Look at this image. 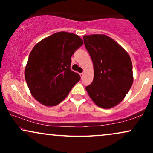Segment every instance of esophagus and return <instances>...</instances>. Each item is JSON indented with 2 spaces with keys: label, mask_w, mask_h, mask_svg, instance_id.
Segmentation results:
<instances>
[{
  "label": "esophagus",
  "mask_w": 153,
  "mask_h": 153,
  "mask_svg": "<svg viewBox=\"0 0 153 153\" xmlns=\"http://www.w3.org/2000/svg\"><path fill=\"white\" fill-rule=\"evenodd\" d=\"M80 77H81V78H82V77H83V75H84V73H80Z\"/></svg>",
  "instance_id": "1"
}]
</instances>
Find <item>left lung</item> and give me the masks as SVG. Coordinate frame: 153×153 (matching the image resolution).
Returning a JSON list of instances; mask_svg holds the SVG:
<instances>
[{
  "label": "left lung",
  "mask_w": 153,
  "mask_h": 153,
  "mask_svg": "<svg viewBox=\"0 0 153 153\" xmlns=\"http://www.w3.org/2000/svg\"><path fill=\"white\" fill-rule=\"evenodd\" d=\"M83 41L94 70V80L85 90L96 106L113 108L124 99L133 83L130 57L119 44L105 34L85 35Z\"/></svg>",
  "instance_id": "left-lung-1"
}]
</instances>
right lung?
<instances>
[{"instance_id":"right-lung-1","label":"right lung","mask_w":153,"mask_h":153,"mask_svg":"<svg viewBox=\"0 0 153 153\" xmlns=\"http://www.w3.org/2000/svg\"><path fill=\"white\" fill-rule=\"evenodd\" d=\"M82 44L77 34L60 31L34 47L24 75L31 94L38 102L46 106H57L80 80V75L71 70V64L72 55Z\"/></svg>"}]
</instances>
